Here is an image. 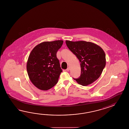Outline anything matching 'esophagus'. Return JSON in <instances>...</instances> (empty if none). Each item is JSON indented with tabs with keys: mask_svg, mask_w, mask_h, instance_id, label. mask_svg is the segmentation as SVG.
<instances>
[{
	"mask_svg": "<svg viewBox=\"0 0 129 129\" xmlns=\"http://www.w3.org/2000/svg\"><path fill=\"white\" fill-rule=\"evenodd\" d=\"M70 67H68V68H67V71H70Z\"/></svg>",
	"mask_w": 129,
	"mask_h": 129,
	"instance_id": "esophagus-1",
	"label": "esophagus"
}]
</instances>
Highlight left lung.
Instances as JSON below:
<instances>
[{
    "label": "left lung",
    "instance_id": "1",
    "mask_svg": "<svg viewBox=\"0 0 129 129\" xmlns=\"http://www.w3.org/2000/svg\"><path fill=\"white\" fill-rule=\"evenodd\" d=\"M66 42L81 62L80 77L74 79L82 86L90 84L98 79L106 63L105 53L102 47L91 42L66 41Z\"/></svg>",
    "mask_w": 129,
    "mask_h": 129
}]
</instances>
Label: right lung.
<instances>
[{
	"label": "right lung",
	"instance_id": "right-lung-1",
	"mask_svg": "<svg viewBox=\"0 0 129 129\" xmlns=\"http://www.w3.org/2000/svg\"><path fill=\"white\" fill-rule=\"evenodd\" d=\"M63 41H44L31 51L27 63V71L31 82L36 88L47 90L57 83L62 70L57 52Z\"/></svg>",
	"mask_w": 129,
	"mask_h": 129
}]
</instances>
